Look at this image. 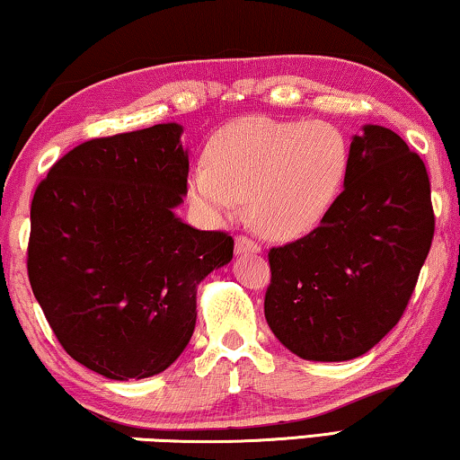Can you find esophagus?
I'll return each instance as SVG.
<instances>
[{
    "mask_svg": "<svg viewBox=\"0 0 460 460\" xmlns=\"http://www.w3.org/2000/svg\"><path fill=\"white\" fill-rule=\"evenodd\" d=\"M236 255H247V253H261V247L255 241H251L247 236H236L234 244Z\"/></svg>",
    "mask_w": 460,
    "mask_h": 460,
    "instance_id": "1",
    "label": "esophagus"
}]
</instances>
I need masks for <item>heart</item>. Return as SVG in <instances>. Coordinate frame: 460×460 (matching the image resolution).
Returning a JSON list of instances; mask_svg holds the SVG:
<instances>
[{
  "label": "heart",
  "mask_w": 460,
  "mask_h": 460,
  "mask_svg": "<svg viewBox=\"0 0 460 460\" xmlns=\"http://www.w3.org/2000/svg\"><path fill=\"white\" fill-rule=\"evenodd\" d=\"M349 165L343 131L323 119L276 121L244 117L224 125L207 146V165L190 173L194 205L216 222L234 217L249 199L260 234L291 241L323 222Z\"/></svg>",
  "instance_id": "b5f03b06"
}]
</instances>
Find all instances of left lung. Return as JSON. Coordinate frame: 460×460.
<instances>
[{
    "mask_svg": "<svg viewBox=\"0 0 460 460\" xmlns=\"http://www.w3.org/2000/svg\"><path fill=\"white\" fill-rule=\"evenodd\" d=\"M433 228L425 163L392 129L364 125L318 228L270 249L263 314L276 339L314 362L367 354L404 314Z\"/></svg>",
    "mask_w": 460,
    "mask_h": 460,
    "instance_id": "left-lung-1",
    "label": "left lung"
}]
</instances>
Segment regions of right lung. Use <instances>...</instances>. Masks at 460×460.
I'll return each mask as SVG.
<instances>
[{
  "label": "right lung",
  "mask_w": 460,
  "mask_h": 460,
  "mask_svg": "<svg viewBox=\"0 0 460 460\" xmlns=\"http://www.w3.org/2000/svg\"><path fill=\"white\" fill-rule=\"evenodd\" d=\"M178 123L79 144L31 203L29 280L66 354L106 379L159 375L197 324V287L232 260L226 232L175 216L188 150Z\"/></svg>",
  "instance_id": "obj_1"
}]
</instances>
